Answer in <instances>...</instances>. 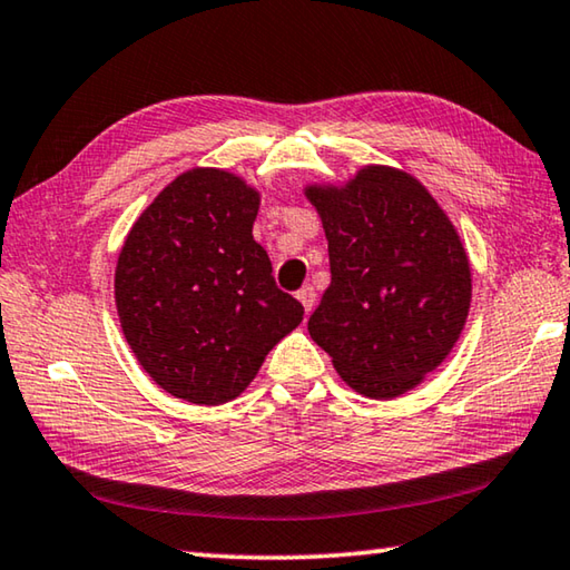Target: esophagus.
<instances>
[{"mask_svg":"<svg viewBox=\"0 0 570 570\" xmlns=\"http://www.w3.org/2000/svg\"><path fill=\"white\" fill-rule=\"evenodd\" d=\"M296 298H298V302H302V306L306 308V314L312 312L314 304H316V292H314V286H302V288H298V292H296Z\"/></svg>","mask_w":570,"mask_h":570,"instance_id":"34e87169","label":"esophagus"}]
</instances>
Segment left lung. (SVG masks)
I'll return each mask as SVG.
<instances>
[{
    "mask_svg": "<svg viewBox=\"0 0 570 570\" xmlns=\"http://www.w3.org/2000/svg\"><path fill=\"white\" fill-rule=\"evenodd\" d=\"M330 240L332 284L308 334L354 392L392 400L445 362L465 326L472 274L458 228L422 183L364 166L304 188Z\"/></svg>",
    "mask_w": 570,
    "mask_h": 570,
    "instance_id": "1",
    "label": "left lung"
}]
</instances>
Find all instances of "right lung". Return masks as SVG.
<instances>
[{
	"instance_id": "right-lung-1",
	"label": "right lung",
	"mask_w": 570,
	"mask_h": 570,
	"mask_svg": "<svg viewBox=\"0 0 570 570\" xmlns=\"http://www.w3.org/2000/svg\"><path fill=\"white\" fill-rule=\"evenodd\" d=\"M262 193L236 173L193 168L163 188L125 236L115 306L125 342L160 390L193 404L244 392L266 354L302 324L254 240Z\"/></svg>"
}]
</instances>
